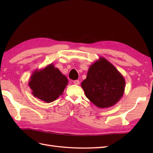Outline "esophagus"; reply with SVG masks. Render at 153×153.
I'll use <instances>...</instances> for the list:
<instances>
[{
  "instance_id": "esophagus-1",
  "label": "esophagus",
  "mask_w": 153,
  "mask_h": 153,
  "mask_svg": "<svg viewBox=\"0 0 153 153\" xmlns=\"http://www.w3.org/2000/svg\"><path fill=\"white\" fill-rule=\"evenodd\" d=\"M74 83L75 84V85H79V80H75V81H74Z\"/></svg>"
}]
</instances>
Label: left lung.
<instances>
[{
    "mask_svg": "<svg viewBox=\"0 0 153 153\" xmlns=\"http://www.w3.org/2000/svg\"><path fill=\"white\" fill-rule=\"evenodd\" d=\"M81 85L85 96L100 108L111 107L121 99L126 87L124 77L106 58L100 57L91 65Z\"/></svg>",
    "mask_w": 153,
    "mask_h": 153,
    "instance_id": "obj_1",
    "label": "left lung"
}]
</instances>
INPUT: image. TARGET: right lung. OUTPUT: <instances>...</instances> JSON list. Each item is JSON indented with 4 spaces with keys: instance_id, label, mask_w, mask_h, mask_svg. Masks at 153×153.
<instances>
[{
    "instance_id": "add662e5",
    "label": "right lung",
    "mask_w": 153,
    "mask_h": 153,
    "mask_svg": "<svg viewBox=\"0 0 153 153\" xmlns=\"http://www.w3.org/2000/svg\"><path fill=\"white\" fill-rule=\"evenodd\" d=\"M68 83L67 77L51 63L43 69L35 70L28 85L35 97L49 103L62 95Z\"/></svg>"
}]
</instances>
